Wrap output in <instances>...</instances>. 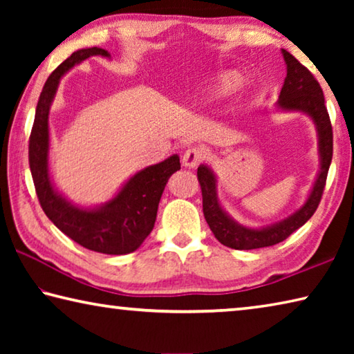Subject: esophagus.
Returning <instances> with one entry per match:
<instances>
[{
	"label": "esophagus",
	"instance_id": "34e87169",
	"mask_svg": "<svg viewBox=\"0 0 354 354\" xmlns=\"http://www.w3.org/2000/svg\"><path fill=\"white\" fill-rule=\"evenodd\" d=\"M203 159H205V151H203V149L189 148L183 156V164L185 167H189V169H194V167L201 164Z\"/></svg>",
	"mask_w": 354,
	"mask_h": 354
}]
</instances>
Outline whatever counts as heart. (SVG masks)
Masks as SVG:
<instances>
[{
	"instance_id": "obj_1",
	"label": "heart",
	"mask_w": 354,
	"mask_h": 354,
	"mask_svg": "<svg viewBox=\"0 0 354 354\" xmlns=\"http://www.w3.org/2000/svg\"><path fill=\"white\" fill-rule=\"evenodd\" d=\"M239 86V76L234 73H223L218 75L207 87L209 97H223V95L231 93Z\"/></svg>"
}]
</instances>
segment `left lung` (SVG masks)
Segmentation results:
<instances>
[{
    "instance_id": "obj_1",
    "label": "left lung",
    "mask_w": 354,
    "mask_h": 354,
    "mask_svg": "<svg viewBox=\"0 0 354 354\" xmlns=\"http://www.w3.org/2000/svg\"><path fill=\"white\" fill-rule=\"evenodd\" d=\"M284 61L287 64V76L279 93L278 107L284 111H299L308 113L314 120L317 133H319L320 148V171L315 184L304 206L289 218L279 221L262 230H250L236 223L221 209L217 198V181L214 173L206 165H200L196 176L201 185L203 195V214L215 239L225 247L234 250H256L272 247L286 241L292 232L301 227L313 217L320 205L323 190H325L328 170L333 159V127L329 113L325 106V97L319 81L314 75L299 64L289 51L283 50Z\"/></svg>"
}]
</instances>
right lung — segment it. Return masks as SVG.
I'll return each mask as SVG.
<instances>
[{"mask_svg": "<svg viewBox=\"0 0 354 354\" xmlns=\"http://www.w3.org/2000/svg\"><path fill=\"white\" fill-rule=\"evenodd\" d=\"M91 56L111 55L98 46L77 50L46 80L29 136V169L41 209L65 236L97 253L127 254L139 248L153 231L165 184L181 169V164L178 154H173L164 162L147 167L123 185L115 198L98 209L76 207L53 189L48 173V113L51 101L62 75Z\"/></svg>", "mask_w": 354, "mask_h": 354, "instance_id": "add662e5", "label": "right lung"}]
</instances>
